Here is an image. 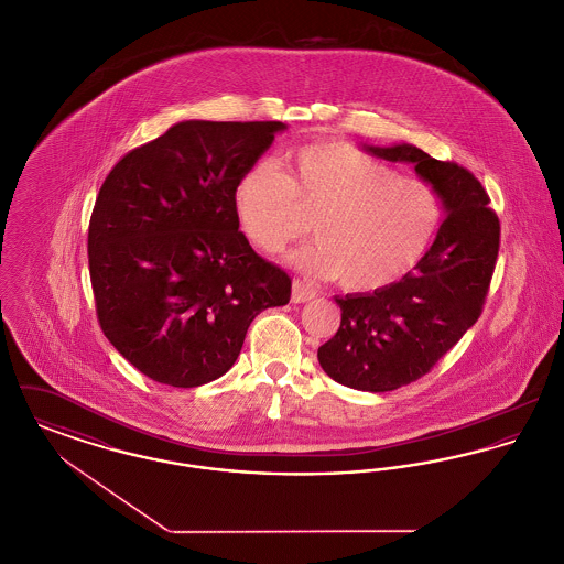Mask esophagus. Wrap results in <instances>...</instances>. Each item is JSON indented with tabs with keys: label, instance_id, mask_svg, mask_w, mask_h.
<instances>
[{
	"label": "esophagus",
	"instance_id": "1",
	"mask_svg": "<svg viewBox=\"0 0 564 564\" xmlns=\"http://www.w3.org/2000/svg\"><path fill=\"white\" fill-rule=\"evenodd\" d=\"M317 295V290L311 285V283H306V281H302V279H294V283H292V300L294 302H306V300H313Z\"/></svg>",
	"mask_w": 564,
	"mask_h": 564
}]
</instances>
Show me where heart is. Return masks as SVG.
<instances>
[{
    "mask_svg": "<svg viewBox=\"0 0 564 564\" xmlns=\"http://www.w3.org/2000/svg\"><path fill=\"white\" fill-rule=\"evenodd\" d=\"M245 235L267 253L302 239L315 219L319 242L295 260L349 292H376L419 264L440 207L427 184L345 141H317L288 159V175L267 161L245 169L235 188Z\"/></svg>",
    "mask_w": 564,
    "mask_h": 564,
    "instance_id": "heart-1",
    "label": "heart"
}]
</instances>
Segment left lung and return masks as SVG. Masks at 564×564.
Segmentation results:
<instances>
[{
    "mask_svg": "<svg viewBox=\"0 0 564 564\" xmlns=\"http://www.w3.org/2000/svg\"><path fill=\"white\" fill-rule=\"evenodd\" d=\"M368 152L410 162L442 198V221L430 251L402 281L375 294L336 297L343 319L319 347L325 375L359 391H393L419 380L482 315L499 256L501 224L471 171L435 161L414 145Z\"/></svg>",
    "mask_w": 564,
    "mask_h": 564,
    "instance_id": "obj_1",
    "label": "left lung"
}]
</instances>
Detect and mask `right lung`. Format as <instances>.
<instances>
[{"instance_id":"obj_1","label":"right lung","mask_w":564,"mask_h":564,"mask_svg":"<svg viewBox=\"0 0 564 564\" xmlns=\"http://www.w3.org/2000/svg\"><path fill=\"white\" fill-rule=\"evenodd\" d=\"M283 122L186 120L124 154L88 224L97 319L141 375L200 387L226 375L247 327L292 295L239 230L235 188Z\"/></svg>"}]
</instances>
